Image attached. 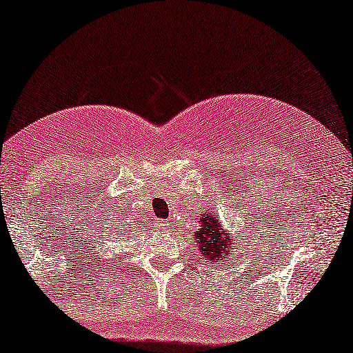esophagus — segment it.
Wrapping results in <instances>:
<instances>
[{"instance_id":"1","label":"esophagus","mask_w":353,"mask_h":353,"mask_svg":"<svg viewBox=\"0 0 353 353\" xmlns=\"http://www.w3.org/2000/svg\"><path fill=\"white\" fill-rule=\"evenodd\" d=\"M162 225H168V223H167V221H162Z\"/></svg>"}]
</instances>
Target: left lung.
<instances>
[{
  "label": "left lung",
  "mask_w": 353,
  "mask_h": 353,
  "mask_svg": "<svg viewBox=\"0 0 353 353\" xmlns=\"http://www.w3.org/2000/svg\"><path fill=\"white\" fill-rule=\"evenodd\" d=\"M201 228L196 231L197 254L209 262H219L223 260L233 249V241L230 238V231L221 226V220L215 215L214 210H205L201 216Z\"/></svg>",
  "instance_id": "1"
}]
</instances>
